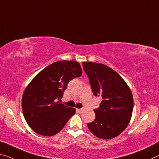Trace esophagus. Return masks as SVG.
Here are the masks:
<instances>
[{
	"instance_id": "esophagus-1",
	"label": "esophagus",
	"mask_w": 159,
	"mask_h": 159,
	"mask_svg": "<svg viewBox=\"0 0 159 159\" xmlns=\"http://www.w3.org/2000/svg\"><path fill=\"white\" fill-rule=\"evenodd\" d=\"M84 110H85V108H80V109H78V111L80 112H82L84 111Z\"/></svg>"
}]
</instances>
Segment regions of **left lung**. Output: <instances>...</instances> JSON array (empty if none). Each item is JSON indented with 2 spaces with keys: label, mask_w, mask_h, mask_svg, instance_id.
<instances>
[{
  "label": "left lung",
  "mask_w": 159,
  "mask_h": 159,
  "mask_svg": "<svg viewBox=\"0 0 159 159\" xmlns=\"http://www.w3.org/2000/svg\"><path fill=\"white\" fill-rule=\"evenodd\" d=\"M92 91L102 100L95 109V119L88 127L97 137L109 139L120 134L130 122L134 100L131 90L120 75L106 65L83 62Z\"/></svg>",
  "instance_id": "left-lung-1"
}]
</instances>
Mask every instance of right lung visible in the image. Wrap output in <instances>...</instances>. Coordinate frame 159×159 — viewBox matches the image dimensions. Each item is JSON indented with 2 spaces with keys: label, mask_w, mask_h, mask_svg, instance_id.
Returning a JSON list of instances; mask_svg holds the SVG:
<instances>
[{
  "label": "right lung",
  "mask_w": 159,
  "mask_h": 159,
  "mask_svg": "<svg viewBox=\"0 0 159 159\" xmlns=\"http://www.w3.org/2000/svg\"><path fill=\"white\" fill-rule=\"evenodd\" d=\"M81 75L79 62L59 61L32 79L22 98L24 117L32 130L40 135L53 136L63 129L75 110L57 100L63 97L68 83Z\"/></svg>",
  "instance_id": "1"
}]
</instances>
